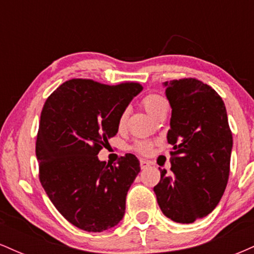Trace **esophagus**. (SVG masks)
Instances as JSON below:
<instances>
[{"mask_svg": "<svg viewBox=\"0 0 254 254\" xmlns=\"http://www.w3.org/2000/svg\"><path fill=\"white\" fill-rule=\"evenodd\" d=\"M149 165H150L149 161H147V160H144V159H139V166H141L142 170L147 168Z\"/></svg>", "mask_w": 254, "mask_h": 254, "instance_id": "1", "label": "esophagus"}]
</instances>
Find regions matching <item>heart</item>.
Instances as JSON below:
<instances>
[{"mask_svg":"<svg viewBox=\"0 0 254 254\" xmlns=\"http://www.w3.org/2000/svg\"><path fill=\"white\" fill-rule=\"evenodd\" d=\"M142 106L144 107V110L147 111L150 116H153L154 117L160 110L166 107V100L159 94H148L142 99ZM127 119V110H124L118 118L119 129H123L125 127ZM151 147H153V144H151V142L149 141H137L136 143L132 145V149L137 151V153L147 155V154L150 153Z\"/></svg>","mask_w":254,"mask_h":254,"instance_id":"heart-1","label":"heart"}]
</instances>
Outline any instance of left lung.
<instances>
[{"label":"left lung","mask_w":254,"mask_h":254,"mask_svg":"<svg viewBox=\"0 0 254 254\" xmlns=\"http://www.w3.org/2000/svg\"><path fill=\"white\" fill-rule=\"evenodd\" d=\"M172 107L171 171L154 186L165 216L192 223L216 208L228 183L233 136L222 98L196 78L165 82Z\"/></svg>","instance_id":"obj_1"}]
</instances>
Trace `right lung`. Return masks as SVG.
Returning <instances> with one entry per match:
<instances>
[{
    "mask_svg": "<svg viewBox=\"0 0 254 254\" xmlns=\"http://www.w3.org/2000/svg\"><path fill=\"white\" fill-rule=\"evenodd\" d=\"M142 90L136 82L116 86L86 78L61 84L46 99L36 142L39 180L62 216L86 232L119 223L131 184L141 171L125 154L117 165L98 159L118 132V118Z\"/></svg>",
    "mask_w": 254,
    "mask_h": 254,
    "instance_id": "add662e5",
    "label": "right lung"
}]
</instances>
